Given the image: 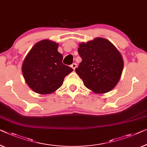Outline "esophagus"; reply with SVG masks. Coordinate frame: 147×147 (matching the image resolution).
<instances>
[{"mask_svg": "<svg viewBox=\"0 0 147 147\" xmlns=\"http://www.w3.org/2000/svg\"><path fill=\"white\" fill-rule=\"evenodd\" d=\"M76 67H77V65H76V63H73V65H71V67L73 68V70H75V69L76 68Z\"/></svg>", "mask_w": 147, "mask_h": 147, "instance_id": "1", "label": "esophagus"}]
</instances>
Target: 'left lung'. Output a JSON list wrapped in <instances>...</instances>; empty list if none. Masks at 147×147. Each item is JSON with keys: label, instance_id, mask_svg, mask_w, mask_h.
Masks as SVG:
<instances>
[{"label": "left lung", "instance_id": "obj_1", "mask_svg": "<svg viewBox=\"0 0 147 147\" xmlns=\"http://www.w3.org/2000/svg\"><path fill=\"white\" fill-rule=\"evenodd\" d=\"M82 61L75 71L84 86L96 94L111 91L119 82L123 69L120 52L108 39L96 38L79 44Z\"/></svg>", "mask_w": 147, "mask_h": 147}]
</instances>
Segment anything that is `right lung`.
I'll return each instance as SVG.
<instances>
[{
    "label": "right lung",
    "mask_w": 147,
    "mask_h": 147,
    "mask_svg": "<svg viewBox=\"0 0 147 147\" xmlns=\"http://www.w3.org/2000/svg\"><path fill=\"white\" fill-rule=\"evenodd\" d=\"M59 44L43 39L33 46L24 60L22 71L26 84L35 92L48 94L62 86L73 69L63 64Z\"/></svg>",
    "instance_id": "add662e5"
}]
</instances>
